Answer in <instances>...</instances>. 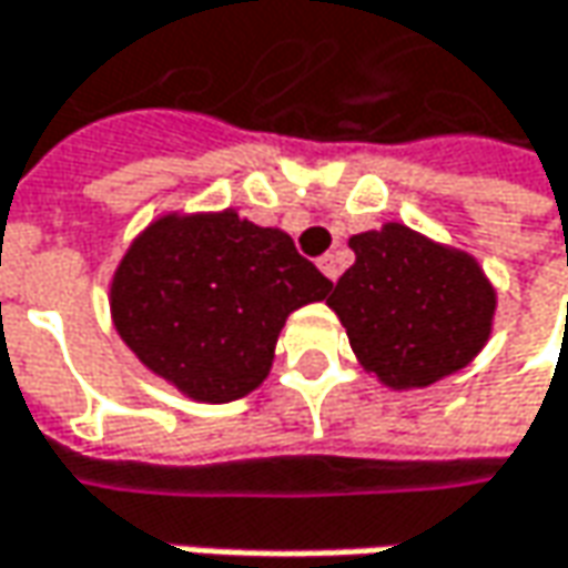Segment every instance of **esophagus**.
Returning <instances> with one entry per match:
<instances>
[{
    "label": "esophagus",
    "mask_w": 568,
    "mask_h": 568,
    "mask_svg": "<svg viewBox=\"0 0 568 568\" xmlns=\"http://www.w3.org/2000/svg\"><path fill=\"white\" fill-rule=\"evenodd\" d=\"M317 266H321V273H324L327 280H333V283L339 280V260L333 257V254H324V257L317 260Z\"/></svg>",
    "instance_id": "obj_1"
}]
</instances>
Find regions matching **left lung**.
<instances>
[{"instance_id": "8db88e82", "label": "left lung", "mask_w": 568, "mask_h": 568, "mask_svg": "<svg viewBox=\"0 0 568 568\" xmlns=\"http://www.w3.org/2000/svg\"><path fill=\"white\" fill-rule=\"evenodd\" d=\"M356 263L327 298L358 362L387 387H426L464 368L493 327L496 292L477 260L407 225L349 237Z\"/></svg>"}]
</instances>
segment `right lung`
<instances>
[{"label": "right lung", "mask_w": 568, "mask_h": 568, "mask_svg": "<svg viewBox=\"0 0 568 568\" xmlns=\"http://www.w3.org/2000/svg\"><path fill=\"white\" fill-rule=\"evenodd\" d=\"M331 288L280 229L232 210L164 215L120 260L111 314L142 365L193 400L229 404L270 375L285 317Z\"/></svg>", "instance_id": "add662e5"}]
</instances>
